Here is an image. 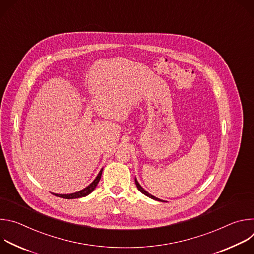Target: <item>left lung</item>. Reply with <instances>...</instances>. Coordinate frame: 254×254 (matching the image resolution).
<instances>
[{
  "instance_id": "left-lung-1",
  "label": "left lung",
  "mask_w": 254,
  "mask_h": 254,
  "mask_svg": "<svg viewBox=\"0 0 254 254\" xmlns=\"http://www.w3.org/2000/svg\"><path fill=\"white\" fill-rule=\"evenodd\" d=\"M135 180V185H136V187H137V189H138V191L139 192H141L143 195H146V196H148V197H150V198H152V199H154V200H157V201H162V200H160V199H158V198H156V197H154L153 195H151L150 193H148L146 190H143L142 188H141V186L138 184V182L136 181V179H134Z\"/></svg>"
}]
</instances>
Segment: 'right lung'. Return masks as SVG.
Returning <instances> with one entry per match:
<instances>
[{"mask_svg": "<svg viewBox=\"0 0 254 254\" xmlns=\"http://www.w3.org/2000/svg\"><path fill=\"white\" fill-rule=\"evenodd\" d=\"M101 174H102V169L100 170L99 174L97 175V177L95 178V180L93 181V182H92L89 186H87L86 188H84L83 190H81V191H79V192H76V193H73V194H67V195H60V194H59V195H58V194H53V195H55V196H57V197H60V198H63V199H76V198L85 197V196H87L88 194H90V193L95 189L96 185L98 184L99 180H100V178H101Z\"/></svg>", "mask_w": 254, "mask_h": 254, "instance_id": "add662e5", "label": "right lung"}]
</instances>
